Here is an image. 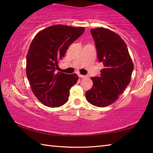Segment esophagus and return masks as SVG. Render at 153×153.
<instances>
[{"mask_svg": "<svg viewBox=\"0 0 153 153\" xmlns=\"http://www.w3.org/2000/svg\"><path fill=\"white\" fill-rule=\"evenodd\" d=\"M78 76L79 77H81V78H84V77H86V76H84V75H81V74H79Z\"/></svg>", "mask_w": 153, "mask_h": 153, "instance_id": "1", "label": "esophagus"}]
</instances>
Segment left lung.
<instances>
[{
  "instance_id": "8db88e82",
  "label": "left lung",
  "mask_w": 153,
  "mask_h": 153,
  "mask_svg": "<svg viewBox=\"0 0 153 153\" xmlns=\"http://www.w3.org/2000/svg\"><path fill=\"white\" fill-rule=\"evenodd\" d=\"M90 32L103 69L99 76L91 77L93 86L86 91V97L92 105L104 107L115 102L128 86L134 64L126 44L117 33L104 27Z\"/></svg>"
}]
</instances>
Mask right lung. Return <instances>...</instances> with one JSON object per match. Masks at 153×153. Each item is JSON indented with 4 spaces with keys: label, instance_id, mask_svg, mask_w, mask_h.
I'll use <instances>...</instances> for the list:
<instances>
[{
    "label": "right lung",
    "instance_id": "1",
    "mask_svg": "<svg viewBox=\"0 0 153 153\" xmlns=\"http://www.w3.org/2000/svg\"><path fill=\"white\" fill-rule=\"evenodd\" d=\"M85 30L83 27L52 25L35 36L26 57V75L36 97L49 107H59L69 99L71 88L76 84V74H56L59 61L71 44Z\"/></svg>",
    "mask_w": 153,
    "mask_h": 153
}]
</instances>
